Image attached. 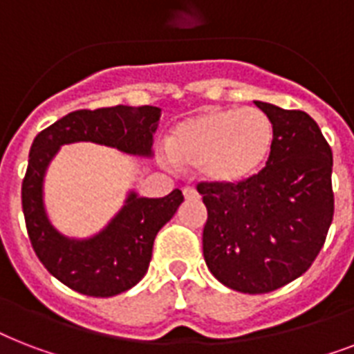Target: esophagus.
<instances>
[{
	"instance_id": "34e87169",
	"label": "esophagus",
	"mask_w": 354,
	"mask_h": 354,
	"mask_svg": "<svg viewBox=\"0 0 354 354\" xmlns=\"http://www.w3.org/2000/svg\"><path fill=\"white\" fill-rule=\"evenodd\" d=\"M183 196H185L187 200H194V198H198V193H196V189L187 185V187H183Z\"/></svg>"
}]
</instances>
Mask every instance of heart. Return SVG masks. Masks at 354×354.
<instances>
[{
  "label": "heart",
  "instance_id": "b5f03b06",
  "mask_svg": "<svg viewBox=\"0 0 354 354\" xmlns=\"http://www.w3.org/2000/svg\"><path fill=\"white\" fill-rule=\"evenodd\" d=\"M274 143V122L261 110L207 106L172 128L167 152L178 165L196 167L205 180L232 185L255 176Z\"/></svg>",
  "mask_w": 354,
  "mask_h": 354
}]
</instances>
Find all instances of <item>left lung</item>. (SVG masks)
Here are the masks:
<instances>
[{
    "label": "left lung",
    "mask_w": 354,
    "mask_h": 354,
    "mask_svg": "<svg viewBox=\"0 0 354 354\" xmlns=\"http://www.w3.org/2000/svg\"><path fill=\"white\" fill-rule=\"evenodd\" d=\"M274 122L266 167L241 183L200 182L202 244L211 274L244 294L277 290L305 274L333 215V150L308 113L255 101Z\"/></svg>",
    "instance_id": "8db88e82"
}]
</instances>
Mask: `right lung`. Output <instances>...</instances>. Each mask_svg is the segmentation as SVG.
Wrapping results in <instances>:
<instances>
[{
	"instance_id": "obj_1",
	"label": "right lung",
	"mask_w": 354,
	"mask_h": 354,
	"mask_svg": "<svg viewBox=\"0 0 354 354\" xmlns=\"http://www.w3.org/2000/svg\"><path fill=\"white\" fill-rule=\"evenodd\" d=\"M161 110L156 106H112L77 110L41 130L30 145L29 165L21 183V207L32 250L47 272L71 290L110 297L143 279L154 239L171 221L183 194L174 189L163 198L130 193L115 218L91 239L75 241L51 226L44 207V176L62 145L77 141L106 145L133 156H152Z\"/></svg>"
}]
</instances>
